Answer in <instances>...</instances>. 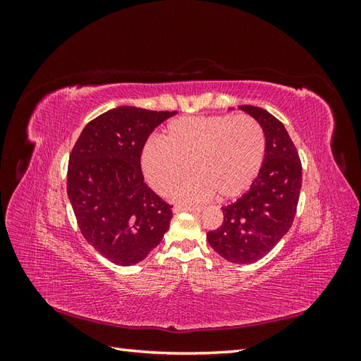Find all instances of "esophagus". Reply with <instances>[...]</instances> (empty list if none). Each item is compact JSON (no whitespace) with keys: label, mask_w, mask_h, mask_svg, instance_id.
I'll list each match as a JSON object with an SVG mask.
<instances>
[{"label":"esophagus","mask_w":361,"mask_h":361,"mask_svg":"<svg viewBox=\"0 0 361 361\" xmlns=\"http://www.w3.org/2000/svg\"><path fill=\"white\" fill-rule=\"evenodd\" d=\"M174 212H182V211H187V212H200L202 207L200 206H183V204H176L173 207Z\"/></svg>","instance_id":"1"}]
</instances>
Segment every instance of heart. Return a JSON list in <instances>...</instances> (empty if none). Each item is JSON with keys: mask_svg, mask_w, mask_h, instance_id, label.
Wrapping results in <instances>:
<instances>
[{"mask_svg": "<svg viewBox=\"0 0 361 361\" xmlns=\"http://www.w3.org/2000/svg\"><path fill=\"white\" fill-rule=\"evenodd\" d=\"M267 152L265 133L247 114L182 117L170 122L162 140L145 141L140 164L147 183L166 194L188 170L191 176L173 188L182 203L236 199L259 176Z\"/></svg>", "mask_w": 361, "mask_h": 361, "instance_id": "obj_1", "label": "heart"}]
</instances>
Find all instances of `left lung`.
<instances>
[{
	"mask_svg": "<svg viewBox=\"0 0 361 361\" xmlns=\"http://www.w3.org/2000/svg\"><path fill=\"white\" fill-rule=\"evenodd\" d=\"M239 108L255 117L264 129L265 161L250 191L223 207V224L207 232L206 238L226 260L253 264L289 232L297 214L302 167L298 150L279 118L259 106Z\"/></svg>",
	"mask_w": 361,
	"mask_h": 361,
	"instance_id": "obj_1",
	"label": "left lung"
}]
</instances>
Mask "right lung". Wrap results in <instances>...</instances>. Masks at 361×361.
Listing matches in <instances>:
<instances>
[{
	"label": "right lung",
	"instance_id": "add662e5",
	"mask_svg": "<svg viewBox=\"0 0 361 361\" xmlns=\"http://www.w3.org/2000/svg\"><path fill=\"white\" fill-rule=\"evenodd\" d=\"M176 111L117 106L85 125L71 152L68 197L85 241L120 267L143 260L158 247L171 207L145 183V141Z\"/></svg>",
	"mask_w": 361,
	"mask_h": 361
}]
</instances>
